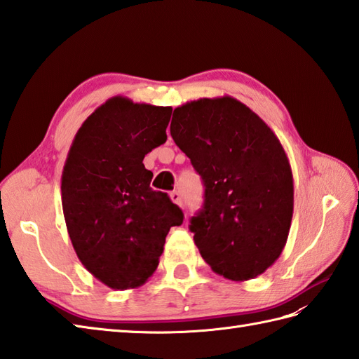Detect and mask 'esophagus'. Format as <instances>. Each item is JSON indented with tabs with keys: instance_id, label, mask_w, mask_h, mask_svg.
<instances>
[{
	"instance_id": "esophagus-1",
	"label": "esophagus",
	"mask_w": 359,
	"mask_h": 359,
	"mask_svg": "<svg viewBox=\"0 0 359 359\" xmlns=\"http://www.w3.org/2000/svg\"><path fill=\"white\" fill-rule=\"evenodd\" d=\"M170 200H172L175 204H178L180 207H182V198H181V194H180V192H177V190H173V192L170 194Z\"/></svg>"
}]
</instances>
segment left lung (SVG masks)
Segmentation results:
<instances>
[{"label":"left lung","mask_w":359,"mask_h":359,"mask_svg":"<svg viewBox=\"0 0 359 359\" xmlns=\"http://www.w3.org/2000/svg\"><path fill=\"white\" fill-rule=\"evenodd\" d=\"M170 135L204 181L190 219L215 273L253 280L280 258L293 215V175L273 130L236 98H200L173 110Z\"/></svg>","instance_id":"1"}]
</instances>
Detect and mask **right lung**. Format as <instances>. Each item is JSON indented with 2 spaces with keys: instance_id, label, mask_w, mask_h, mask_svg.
<instances>
[{
  "instance_id": "obj_1",
  "label": "right lung",
  "mask_w": 359,
  "mask_h": 359,
  "mask_svg": "<svg viewBox=\"0 0 359 359\" xmlns=\"http://www.w3.org/2000/svg\"><path fill=\"white\" fill-rule=\"evenodd\" d=\"M172 107L114 97L79 127L61 177L62 212L83 266L107 287L135 289L158 267L165 236L182 224L167 194L150 187L142 159L167 140Z\"/></svg>"
}]
</instances>
